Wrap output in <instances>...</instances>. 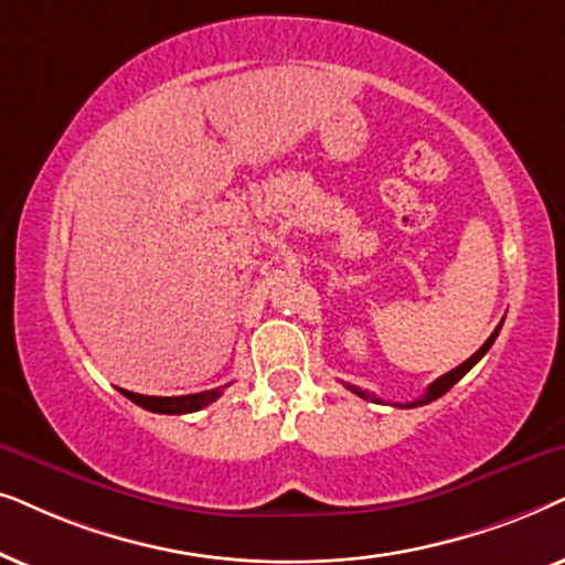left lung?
Wrapping results in <instances>:
<instances>
[{"label":"left lung","instance_id":"obj_1","mask_svg":"<svg viewBox=\"0 0 565 565\" xmlns=\"http://www.w3.org/2000/svg\"><path fill=\"white\" fill-rule=\"evenodd\" d=\"M499 330H501V326H499V328H495V330H493V333H491V338H488V341H486L483 345H480V349H478L476 353H472V356H470L468 361H462V364H460V366H457V370H452V372H447V374H441V377H439V380H436V382H431V385H428V387H426V393H424V395H420V397H416V401H413V403H405V405H401V403H397V405H401V408H418V405H426V403H431V401H436V397H441V395H445L449 387H452V385H457V382H460V380L465 377V374H468V372L472 370V366H476V364H478V361L486 356V353H488V349H491V345H493V341H495V335H499ZM345 387H349V390H351V393H356L359 397H370V401H374V403H380V397H374V395H370V393H364V390H359V387H353V385H345Z\"/></svg>","mask_w":565,"mask_h":565}]
</instances>
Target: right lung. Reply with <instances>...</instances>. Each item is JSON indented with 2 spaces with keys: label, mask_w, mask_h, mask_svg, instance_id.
I'll list each match as a JSON object with an SVG mask.
<instances>
[{
  "label": "right lung",
  "mask_w": 565,
  "mask_h": 565,
  "mask_svg": "<svg viewBox=\"0 0 565 565\" xmlns=\"http://www.w3.org/2000/svg\"><path fill=\"white\" fill-rule=\"evenodd\" d=\"M129 401L141 405L145 411L152 413H193L212 405L216 397L222 395V390H206V393H195V395H178V397H154V395H139V393H129V390H120Z\"/></svg>",
  "instance_id": "1"
}]
</instances>
